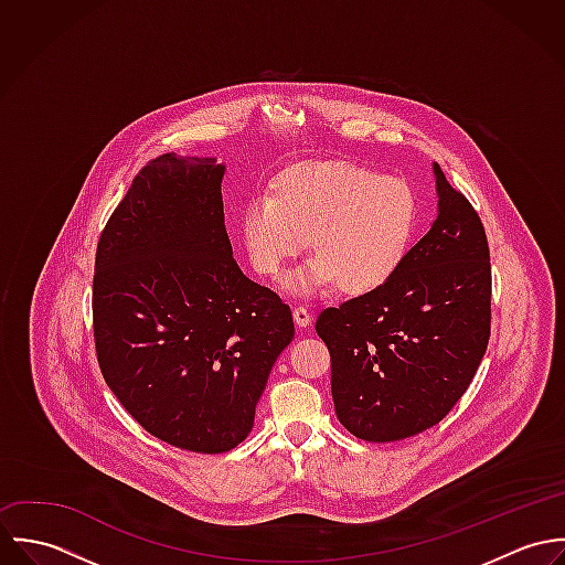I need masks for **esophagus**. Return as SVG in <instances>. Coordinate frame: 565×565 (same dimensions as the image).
<instances>
[{"mask_svg":"<svg viewBox=\"0 0 565 565\" xmlns=\"http://www.w3.org/2000/svg\"><path fill=\"white\" fill-rule=\"evenodd\" d=\"M313 320V313L307 309V307H296L294 309V322L298 323V326H302V328H307L309 323Z\"/></svg>","mask_w":565,"mask_h":565,"instance_id":"obj_1","label":"esophagus"}]
</instances>
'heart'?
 <instances>
[{"label": "heart", "instance_id": "1", "mask_svg": "<svg viewBox=\"0 0 565 565\" xmlns=\"http://www.w3.org/2000/svg\"><path fill=\"white\" fill-rule=\"evenodd\" d=\"M415 228L406 182L345 161L296 164L242 211L243 243L260 276L280 278L309 237L313 256L287 280L298 296L332 282L348 296L379 289L403 265Z\"/></svg>", "mask_w": 565, "mask_h": 565}]
</instances>
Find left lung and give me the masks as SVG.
Masks as SVG:
<instances>
[{"label": "left lung", "mask_w": 565, "mask_h": 565, "mask_svg": "<svg viewBox=\"0 0 565 565\" xmlns=\"http://www.w3.org/2000/svg\"><path fill=\"white\" fill-rule=\"evenodd\" d=\"M439 213L379 289L323 309L339 422L365 441H398L441 422L470 387L491 330L483 222L433 164Z\"/></svg>", "instance_id": "8db88e82"}]
</instances>
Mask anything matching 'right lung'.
Listing matches in <instances>:
<instances>
[{
  "mask_svg": "<svg viewBox=\"0 0 565 565\" xmlns=\"http://www.w3.org/2000/svg\"><path fill=\"white\" fill-rule=\"evenodd\" d=\"M215 159L148 162L106 222L93 274L102 376L154 437L228 452L294 339L289 305L249 280L224 226Z\"/></svg>",
  "mask_w": 565,
  "mask_h": 565,
  "instance_id": "right-lung-1",
  "label": "right lung"
}]
</instances>
